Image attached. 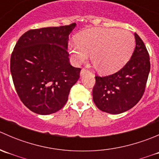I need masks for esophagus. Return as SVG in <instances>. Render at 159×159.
Returning <instances> with one entry per match:
<instances>
[{"label": "esophagus", "mask_w": 159, "mask_h": 159, "mask_svg": "<svg viewBox=\"0 0 159 159\" xmlns=\"http://www.w3.org/2000/svg\"><path fill=\"white\" fill-rule=\"evenodd\" d=\"M89 70L85 69V68H82V69H81V75H84V74L87 73V72H89Z\"/></svg>", "instance_id": "34e87169"}]
</instances>
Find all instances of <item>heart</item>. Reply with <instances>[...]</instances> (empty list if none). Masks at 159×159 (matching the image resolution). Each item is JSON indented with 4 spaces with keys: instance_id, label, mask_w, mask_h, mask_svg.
I'll use <instances>...</instances> for the list:
<instances>
[{
    "instance_id": "heart-1",
    "label": "heart",
    "mask_w": 159,
    "mask_h": 159,
    "mask_svg": "<svg viewBox=\"0 0 159 159\" xmlns=\"http://www.w3.org/2000/svg\"><path fill=\"white\" fill-rule=\"evenodd\" d=\"M78 41L68 44L77 64L89 59L102 73H111L127 62L134 48V38L129 30L116 28H91L78 35Z\"/></svg>"
}]
</instances>
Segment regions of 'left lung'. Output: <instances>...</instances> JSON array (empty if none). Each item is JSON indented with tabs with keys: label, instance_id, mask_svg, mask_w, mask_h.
Masks as SVG:
<instances>
[{
	"label": "left lung",
	"instance_id": "8db88e82",
	"mask_svg": "<svg viewBox=\"0 0 159 159\" xmlns=\"http://www.w3.org/2000/svg\"><path fill=\"white\" fill-rule=\"evenodd\" d=\"M134 38V52L121 70L108 76H95L93 101L102 111L122 113L134 107L143 96L150 71V58L145 44L136 33Z\"/></svg>",
	"mask_w": 159,
	"mask_h": 159
}]
</instances>
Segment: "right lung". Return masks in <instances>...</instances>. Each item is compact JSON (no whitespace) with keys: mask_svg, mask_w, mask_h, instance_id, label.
Returning a JSON list of instances; mask_svg holds the SVG:
<instances>
[{"mask_svg":"<svg viewBox=\"0 0 159 159\" xmlns=\"http://www.w3.org/2000/svg\"><path fill=\"white\" fill-rule=\"evenodd\" d=\"M76 24L32 29L16 43L11 57V73L24 105L39 115L61 109L81 68L71 66L68 36Z\"/></svg>","mask_w":159,"mask_h":159,"instance_id":"1","label":"right lung"}]
</instances>
